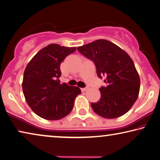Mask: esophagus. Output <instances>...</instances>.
Returning a JSON list of instances; mask_svg holds the SVG:
<instances>
[{
    "label": "esophagus",
    "instance_id": "1",
    "mask_svg": "<svg viewBox=\"0 0 160 160\" xmlns=\"http://www.w3.org/2000/svg\"><path fill=\"white\" fill-rule=\"evenodd\" d=\"M89 89V88L88 87H87V88H81V91L82 92H85V91H87Z\"/></svg>",
    "mask_w": 160,
    "mask_h": 160
}]
</instances>
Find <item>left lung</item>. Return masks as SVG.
Returning <instances> with one entry per match:
<instances>
[{
	"mask_svg": "<svg viewBox=\"0 0 160 160\" xmlns=\"http://www.w3.org/2000/svg\"><path fill=\"white\" fill-rule=\"evenodd\" d=\"M77 49L95 64L97 74L104 78L101 97L92 103L94 112L105 118H116L131 109L139 94L140 80L133 61L122 48L108 40L98 39Z\"/></svg>",
	"mask_w": 160,
	"mask_h": 160,
	"instance_id": "left-lung-1",
	"label": "left lung"
}]
</instances>
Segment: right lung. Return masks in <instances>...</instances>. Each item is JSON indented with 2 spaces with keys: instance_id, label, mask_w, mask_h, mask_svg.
I'll list each match as a JSON object with an SVG mask.
<instances>
[{
  "instance_id": "1",
  "label": "right lung",
  "mask_w": 160,
  "mask_h": 160,
  "mask_svg": "<svg viewBox=\"0 0 160 160\" xmlns=\"http://www.w3.org/2000/svg\"><path fill=\"white\" fill-rule=\"evenodd\" d=\"M76 47L51 44L40 50L26 66L22 90L28 104L40 117L58 120L71 112L79 88L60 83L61 62Z\"/></svg>"
}]
</instances>
